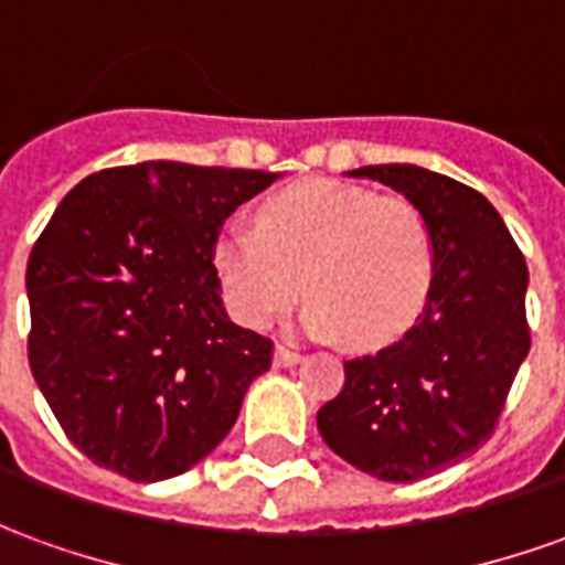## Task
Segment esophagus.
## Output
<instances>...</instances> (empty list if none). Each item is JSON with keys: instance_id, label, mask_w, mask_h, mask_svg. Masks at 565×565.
I'll use <instances>...</instances> for the list:
<instances>
[{"instance_id": "34e87169", "label": "esophagus", "mask_w": 565, "mask_h": 565, "mask_svg": "<svg viewBox=\"0 0 565 565\" xmlns=\"http://www.w3.org/2000/svg\"><path fill=\"white\" fill-rule=\"evenodd\" d=\"M299 361H302L299 351L287 349V345H278V349H275V366H294L299 364Z\"/></svg>"}]
</instances>
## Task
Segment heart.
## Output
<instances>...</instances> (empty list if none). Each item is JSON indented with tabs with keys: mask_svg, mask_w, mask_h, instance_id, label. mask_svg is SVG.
<instances>
[{
	"mask_svg": "<svg viewBox=\"0 0 565 565\" xmlns=\"http://www.w3.org/2000/svg\"><path fill=\"white\" fill-rule=\"evenodd\" d=\"M256 228L226 226L214 266L232 315L269 327L306 294L302 327L354 345H388L416 323L434 271L431 235L401 195L309 180L263 201Z\"/></svg>",
	"mask_w": 565,
	"mask_h": 565,
	"instance_id": "1",
	"label": "heart"
}]
</instances>
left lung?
I'll use <instances>...</instances> for the list:
<instances>
[{
  "label": "left lung",
  "instance_id": "obj_1",
  "mask_svg": "<svg viewBox=\"0 0 565 565\" xmlns=\"http://www.w3.org/2000/svg\"><path fill=\"white\" fill-rule=\"evenodd\" d=\"M401 192L434 247L428 302L404 337L345 361L342 392L318 409V431L364 475L409 483L487 444L530 354L526 259L477 189L416 164H370Z\"/></svg>",
  "mask_w": 565,
  "mask_h": 565
}]
</instances>
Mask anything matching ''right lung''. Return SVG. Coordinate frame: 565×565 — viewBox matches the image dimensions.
<instances>
[{"mask_svg": "<svg viewBox=\"0 0 565 565\" xmlns=\"http://www.w3.org/2000/svg\"><path fill=\"white\" fill-rule=\"evenodd\" d=\"M269 171L143 161L85 177L26 263L30 370L94 465L156 483L189 471L271 366L228 321L214 266L226 216Z\"/></svg>", "mask_w": 565, "mask_h": 565, "instance_id": "add662e5", "label": "right lung"}]
</instances>
